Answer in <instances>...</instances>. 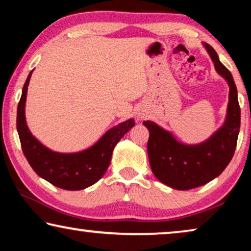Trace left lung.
I'll use <instances>...</instances> for the list:
<instances>
[{
  "instance_id": "8db88e82",
  "label": "left lung",
  "mask_w": 251,
  "mask_h": 251,
  "mask_svg": "<svg viewBox=\"0 0 251 251\" xmlns=\"http://www.w3.org/2000/svg\"><path fill=\"white\" fill-rule=\"evenodd\" d=\"M203 46L215 71L229 85V102L223 125L207 140L187 144L156 123L143 122L150 133L148 155L153 175L162 184L178 190L203 186L221 175L234 154L240 129V107L232 74L220 62L212 46L206 43Z\"/></svg>"
}]
</instances>
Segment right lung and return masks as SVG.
Segmentation results:
<instances>
[{
  "mask_svg": "<svg viewBox=\"0 0 251 251\" xmlns=\"http://www.w3.org/2000/svg\"><path fill=\"white\" fill-rule=\"evenodd\" d=\"M25 80L17 110V129L25 159L33 171L51 185L66 190H81L99 180L109 167L111 154L121 138L134 127L133 118L111 127L92 147L73 153L48 149L32 135L25 121V100L30 77Z\"/></svg>",
  "mask_w": 251,
  "mask_h": 251,
  "instance_id": "right-lung-1",
  "label": "right lung"
}]
</instances>
